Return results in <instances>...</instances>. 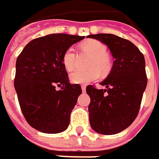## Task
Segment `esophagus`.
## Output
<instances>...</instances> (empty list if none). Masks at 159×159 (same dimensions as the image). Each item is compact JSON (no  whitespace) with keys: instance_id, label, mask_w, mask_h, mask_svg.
<instances>
[{"instance_id":"obj_1","label":"esophagus","mask_w":159,"mask_h":159,"mask_svg":"<svg viewBox=\"0 0 159 159\" xmlns=\"http://www.w3.org/2000/svg\"><path fill=\"white\" fill-rule=\"evenodd\" d=\"M81 88H82V91L83 92H85V89H86L85 85H81Z\"/></svg>"}]
</instances>
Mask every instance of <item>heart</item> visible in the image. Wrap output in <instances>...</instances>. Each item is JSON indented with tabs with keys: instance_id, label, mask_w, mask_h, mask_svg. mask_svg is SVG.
<instances>
[{
	"instance_id": "1",
	"label": "heart",
	"mask_w": 159,
	"mask_h": 159,
	"mask_svg": "<svg viewBox=\"0 0 159 159\" xmlns=\"http://www.w3.org/2000/svg\"><path fill=\"white\" fill-rule=\"evenodd\" d=\"M80 48L85 53L91 55L87 66L90 68L86 71H75L70 75L73 84H84L99 79L100 70L106 74L111 69V60L107 53V46L98 40L89 39L80 44ZM77 54L74 49L69 48L63 54L62 62L66 71L72 72L77 65Z\"/></svg>"
}]
</instances>
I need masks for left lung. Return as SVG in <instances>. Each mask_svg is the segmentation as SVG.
Instances as JSON below:
<instances>
[{
  "label": "left lung",
  "instance_id": "left-lung-1",
  "mask_svg": "<svg viewBox=\"0 0 159 159\" xmlns=\"http://www.w3.org/2000/svg\"><path fill=\"white\" fill-rule=\"evenodd\" d=\"M107 45L115 61L101 83L107 89L86 86L91 102L89 122L95 132L115 135L127 128L138 115L148 78L143 53L130 41L111 34H91Z\"/></svg>",
  "mask_w": 159,
  "mask_h": 159
}]
</instances>
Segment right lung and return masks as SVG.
Here are the masks:
<instances>
[{
    "mask_svg": "<svg viewBox=\"0 0 159 159\" xmlns=\"http://www.w3.org/2000/svg\"><path fill=\"white\" fill-rule=\"evenodd\" d=\"M84 36L52 34L32 40L16 60L14 88L22 115L36 130L65 131L82 94L78 84L69 83L62 58L65 51ZM61 87L56 90V86Z\"/></svg>",
    "mask_w": 159,
    "mask_h": 159,
    "instance_id": "add662e5",
    "label": "right lung"
}]
</instances>
